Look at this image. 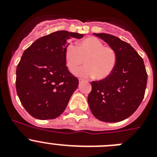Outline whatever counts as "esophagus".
<instances>
[{"label":"esophagus","instance_id":"esophagus-1","mask_svg":"<svg viewBox=\"0 0 157 157\" xmlns=\"http://www.w3.org/2000/svg\"><path fill=\"white\" fill-rule=\"evenodd\" d=\"M85 82V80L81 79V78H80V79H79V83H82V82Z\"/></svg>","mask_w":157,"mask_h":157}]
</instances>
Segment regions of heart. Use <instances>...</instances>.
Wrapping results in <instances>:
<instances>
[{
    "mask_svg": "<svg viewBox=\"0 0 157 157\" xmlns=\"http://www.w3.org/2000/svg\"><path fill=\"white\" fill-rule=\"evenodd\" d=\"M66 66L72 74L83 63L86 67L80 69L77 75L103 80L110 76L116 67V52L113 48L104 45L103 41L95 37L82 40L77 46L68 45L64 51Z\"/></svg>",
    "mask_w": 157,
    "mask_h": 157,
    "instance_id": "b5f03b06",
    "label": "heart"
}]
</instances>
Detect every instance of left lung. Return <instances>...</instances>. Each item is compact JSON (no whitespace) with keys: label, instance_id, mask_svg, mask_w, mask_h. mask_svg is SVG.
<instances>
[{"label":"left lung","instance_id":"obj_1","mask_svg":"<svg viewBox=\"0 0 157 157\" xmlns=\"http://www.w3.org/2000/svg\"><path fill=\"white\" fill-rule=\"evenodd\" d=\"M94 35L114 48L117 59L110 76L91 82L89 106L98 120L117 123L131 116L141 105L148 75L143 59L130 44L109 34Z\"/></svg>","mask_w":157,"mask_h":157}]
</instances>
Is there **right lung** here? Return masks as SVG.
Instances as JSON below:
<instances>
[{"label": "right lung", "mask_w": 157, "mask_h": 157, "mask_svg": "<svg viewBox=\"0 0 157 157\" xmlns=\"http://www.w3.org/2000/svg\"><path fill=\"white\" fill-rule=\"evenodd\" d=\"M83 34L59 30L36 40L23 52L16 68V87L23 108L38 120H52L66 109L78 79L68 71L64 51Z\"/></svg>", "instance_id": "add662e5"}]
</instances>
